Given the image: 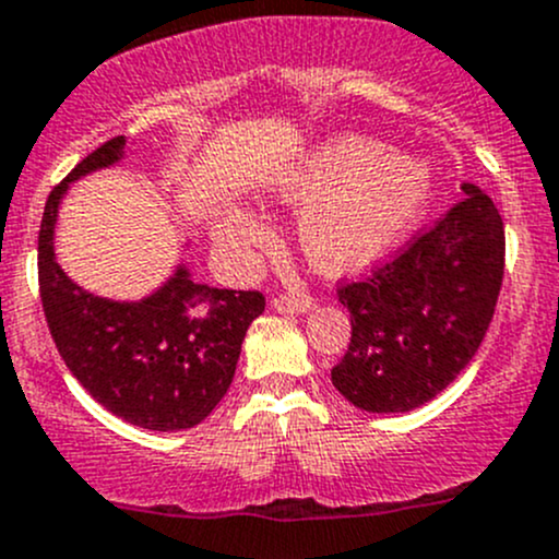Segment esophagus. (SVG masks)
I'll use <instances>...</instances> for the list:
<instances>
[{"label":"esophagus","mask_w":559,"mask_h":559,"mask_svg":"<svg viewBox=\"0 0 559 559\" xmlns=\"http://www.w3.org/2000/svg\"><path fill=\"white\" fill-rule=\"evenodd\" d=\"M273 308L278 313H308L313 308V300L306 295H278L273 300Z\"/></svg>","instance_id":"obj_1"}]
</instances>
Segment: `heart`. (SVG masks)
I'll use <instances>...</instances> for the list:
<instances>
[{
  "instance_id": "b5f03b06",
  "label": "heart",
  "mask_w": 559,
  "mask_h": 559,
  "mask_svg": "<svg viewBox=\"0 0 559 559\" xmlns=\"http://www.w3.org/2000/svg\"><path fill=\"white\" fill-rule=\"evenodd\" d=\"M436 170L419 156H400L373 138L341 134L281 180L275 200L302 207L295 238L324 275H348L389 257L427 216ZM213 238L243 253L267 238V227L243 205H227Z\"/></svg>"
}]
</instances>
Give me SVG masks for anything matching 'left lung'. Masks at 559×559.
Wrapping results in <instances>:
<instances>
[{
  "label": "left lung",
  "instance_id": "obj_1",
  "mask_svg": "<svg viewBox=\"0 0 559 559\" xmlns=\"http://www.w3.org/2000/svg\"><path fill=\"white\" fill-rule=\"evenodd\" d=\"M465 200L370 278L337 289L352 313V343L332 384L370 414L430 403L462 373L498 306L506 233L476 183Z\"/></svg>",
  "mask_w": 559,
  "mask_h": 559
}]
</instances>
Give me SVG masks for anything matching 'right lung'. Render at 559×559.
Instances as JSON below:
<instances>
[{"mask_svg": "<svg viewBox=\"0 0 559 559\" xmlns=\"http://www.w3.org/2000/svg\"><path fill=\"white\" fill-rule=\"evenodd\" d=\"M123 145L107 140L48 194L37 240L45 321L70 373L103 408L143 430H189L227 394L264 297L197 284L178 264L148 297L121 302L92 295L61 270L53 251L61 200L83 175L118 165Z\"/></svg>", "mask_w": 559, "mask_h": 559, "instance_id": "obj_1", "label": "right lung"}]
</instances>
